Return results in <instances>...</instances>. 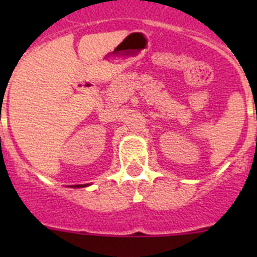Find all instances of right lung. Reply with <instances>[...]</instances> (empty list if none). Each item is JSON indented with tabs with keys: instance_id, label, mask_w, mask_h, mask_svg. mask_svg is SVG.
Masks as SVG:
<instances>
[{
	"instance_id": "add662e5",
	"label": "right lung",
	"mask_w": 257,
	"mask_h": 257,
	"mask_svg": "<svg viewBox=\"0 0 257 257\" xmlns=\"http://www.w3.org/2000/svg\"><path fill=\"white\" fill-rule=\"evenodd\" d=\"M84 186H88V184H79V185H73V188H84Z\"/></svg>"
}]
</instances>
